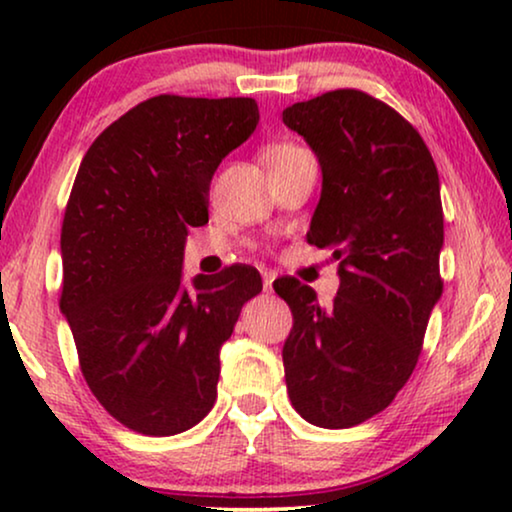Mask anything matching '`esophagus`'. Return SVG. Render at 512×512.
Instances as JSON below:
<instances>
[{
    "label": "esophagus",
    "instance_id": "1",
    "mask_svg": "<svg viewBox=\"0 0 512 512\" xmlns=\"http://www.w3.org/2000/svg\"><path fill=\"white\" fill-rule=\"evenodd\" d=\"M261 275H263V286H265V291H270V289H272V282H275V272H272V270H263Z\"/></svg>",
    "mask_w": 512,
    "mask_h": 512
}]
</instances>
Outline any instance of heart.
<instances>
[{"label": "heart", "instance_id": "b5f03b06", "mask_svg": "<svg viewBox=\"0 0 512 512\" xmlns=\"http://www.w3.org/2000/svg\"><path fill=\"white\" fill-rule=\"evenodd\" d=\"M291 151H298V146H291V144H277V146H272V149H268V153H265V163H272V160H277V158H282V156H286V153H291Z\"/></svg>", "mask_w": 512, "mask_h": 512}]
</instances>
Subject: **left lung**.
Returning a JSON list of instances; mask_svg holds the SVG:
<instances>
[{"instance_id": "left-lung-1", "label": "left lung", "mask_w": 512, "mask_h": 512, "mask_svg": "<svg viewBox=\"0 0 512 512\" xmlns=\"http://www.w3.org/2000/svg\"><path fill=\"white\" fill-rule=\"evenodd\" d=\"M282 121L321 165L307 242L333 249L340 263L328 307L298 279L272 284L293 314L286 389L310 424L347 429L382 412L410 380L443 293L438 170L419 132L361 90L296 102Z\"/></svg>"}]
</instances>
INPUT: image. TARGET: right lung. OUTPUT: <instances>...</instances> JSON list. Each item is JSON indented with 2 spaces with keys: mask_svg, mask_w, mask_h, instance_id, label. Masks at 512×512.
Instances as JSON below:
<instances>
[{
  "mask_svg": "<svg viewBox=\"0 0 512 512\" xmlns=\"http://www.w3.org/2000/svg\"><path fill=\"white\" fill-rule=\"evenodd\" d=\"M258 125L251 97H151L90 144L62 221L60 310L102 408L144 436H174L212 410L221 345L263 282L233 265L184 286L188 228L209 184Z\"/></svg>",
  "mask_w": 512,
  "mask_h": 512,
  "instance_id": "right-lung-1",
  "label": "right lung"
}]
</instances>
